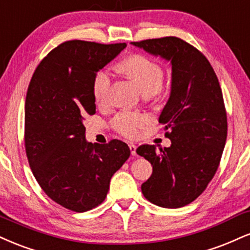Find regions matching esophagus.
<instances>
[{"label":"esophagus","mask_w":250,"mask_h":250,"mask_svg":"<svg viewBox=\"0 0 250 250\" xmlns=\"http://www.w3.org/2000/svg\"><path fill=\"white\" fill-rule=\"evenodd\" d=\"M129 149H130L131 155H133V156L136 155V149H137V146H135V144H129Z\"/></svg>","instance_id":"34e87169"}]
</instances>
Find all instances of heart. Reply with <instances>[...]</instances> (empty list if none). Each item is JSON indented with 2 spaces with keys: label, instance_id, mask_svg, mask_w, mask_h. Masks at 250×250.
<instances>
[{
  "label": "heart",
  "instance_id": "heart-1",
  "mask_svg": "<svg viewBox=\"0 0 250 250\" xmlns=\"http://www.w3.org/2000/svg\"><path fill=\"white\" fill-rule=\"evenodd\" d=\"M119 70L128 76L141 89L144 95L157 96L162 92L164 72L161 65L154 60L141 55H135L123 60ZM113 79L107 70H101L95 74L93 81V94L96 104L104 106L108 104L112 91ZM148 123V119L137 113L122 112L113 119V127L117 133L127 138H135L140 129Z\"/></svg>",
  "mask_w": 250,
  "mask_h": 250
}]
</instances>
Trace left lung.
Returning a JSON list of instances; mask_svg holds the SVG:
<instances>
[{
  "label": "left lung",
  "mask_w": 250,
  "mask_h": 250,
  "mask_svg": "<svg viewBox=\"0 0 250 250\" xmlns=\"http://www.w3.org/2000/svg\"><path fill=\"white\" fill-rule=\"evenodd\" d=\"M149 55L171 65V91L158 122L170 130L169 148L138 146L136 152L152 165L141 188L155 205L178 208L205 191L227 138V115L215 72L206 57L177 37L133 42Z\"/></svg>",
  "instance_id": "8db88e82"
}]
</instances>
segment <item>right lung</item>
Segmentation results:
<instances>
[{
    "instance_id": "1",
    "label": "right lung",
    "mask_w": 250,
    "mask_h": 250,
    "mask_svg": "<svg viewBox=\"0 0 250 250\" xmlns=\"http://www.w3.org/2000/svg\"><path fill=\"white\" fill-rule=\"evenodd\" d=\"M127 44L68 41L36 68L25 99V151L36 180L74 212L100 205L113 174L130 156L125 142H87L83 120L95 114V74Z\"/></svg>"
}]
</instances>
